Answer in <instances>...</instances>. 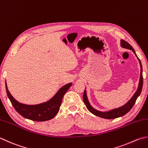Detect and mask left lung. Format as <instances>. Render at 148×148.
Masks as SVG:
<instances>
[{
    "instance_id": "left-lung-1",
    "label": "left lung",
    "mask_w": 148,
    "mask_h": 148,
    "mask_svg": "<svg viewBox=\"0 0 148 148\" xmlns=\"http://www.w3.org/2000/svg\"><path fill=\"white\" fill-rule=\"evenodd\" d=\"M121 46L124 48L132 50V51L134 53L136 58H138V62L140 63V80H139L138 86L137 90H136L135 94L133 95V97L131 98V99L129 100V101L126 103V104H125L124 106H122L120 108L113 109V110H111L108 111H105V112L97 110L91 106L90 102H89L88 100L86 91V90H84V94H83V100L86 108H87L88 110L90 111L91 113H93V115L103 119H113L118 118V117H120V116H124V115H126L127 113L129 112V111L131 110V109L133 108V106H134L136 100L137 99L138 96L140 95V94L142 91V89H143V66H142V64L140 59L138 58L137 55H136V53L134 49L133 48V47L131 46L129 43H127L126 41H125L124 40H121Z\"/></svg>"
}]
</instances>
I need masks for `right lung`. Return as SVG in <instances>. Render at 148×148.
I'll list each match as a JSON object with an SVG mask.
<instances>
[{
    "label": "right lung",
    "mask_w": 148,
    "mask_h": 148,
    "mask_svg": "<svg viewBox=\"0 0 148 148\" xmlns=\"http://www.w3.org/2000/svg\"><path fill=\"white\" fill-rule=\"evenodd\" d=\"M71 85L72 83L67 84L62 86L48 101L36 105L22 104L16 100L8 90L6 82L5 90L8 97L12 102L13 108L21 116L33 121L42 122L51 120L57 115L60 110L63 97Z\"/></svg>",
    "instance_id": "right-lung-1"
}]
</instances>
